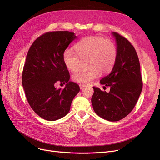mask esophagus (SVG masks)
Wrapping results in <instances>:
<instances>
[{"instance_id":"obj_1","label":"esophagus","mask_w":160,"mask_h":160,"mask_svg":"<svg viewBox=\"0 0 160 160\" xmlns=\"http://www.w3.org/2000/svg\"><path fill=\"white\" fill-rule=\"evenodd\" d=\"M79 86H80V89H83V88L85 87V86H86V85H84V84H80Z\"/></svg>"}]
</instances>
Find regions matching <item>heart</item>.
<instances>
[{
    "label": "heart",
    "instance_id": "obj_1",
    "mask_svg": "<svg viewBox=\"0 0 160 160\" xmlns=\"http://www.w3.org/2000/svg\"><path fill=\"white\" fill-rule=\"evenodd\" d=\"M75 52L68 49L63 52V61L69 71L75 72L80 67V60H87L86 70H79L72 75L77 83L87 84L97 78L102 73L113 69L118 57L116 45L111 40L99 36H88L74 45Z\"/></svg>",
    "mask_w": 160,
    "mask_h": 160
}]
</instances>
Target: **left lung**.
I'll list each match as a JSON object with an SVG mask.
<instances>
[{"mask_svg": "<svg viewBox=\"0 0 160 160\" xmlns=\"http://www.w3.org/2000/svg\"><path fill=\"white\" fill-rule=\"evenodd\" d=\"M112 34L117 43V60L112 72L100 80L101 84L110 87V91L107 92L93 87L91 102L98 116L116 122L132 112L141 93L142 82L135 48L124 36L117 32Z\"/></svg>", "mask_w": 160, "mask_h": 160, "instance_id": "1", "label": "left lung"}]
</instances>
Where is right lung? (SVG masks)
<instances>
[{
	"mask_svg": "<svg viewBox=\"0 0 160 160\" xmlns=\"http://www.w3.org/2000/svg\"><path fill=\"white\" fill-rule=\"evenodd\" d=\"M76 38L73 32H48L32 43L28 52L22 72V85L26 99L34 112L48 121L66 116L79 86L69 82V73L65 66L63 55ZM66 83L63 89L54 85Z\"/></svg>",
	"mask_w": 160,
	"mask_h": 160,
	"instance_id": "add662e5",
	"label": "right lung"
}]
</instances>
